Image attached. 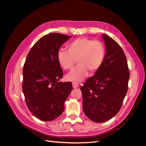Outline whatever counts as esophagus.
Masks as SVG:
<instances>
[{"label": "esophagus", "mask_w": 146, "mask_h": 146, "mask_svg": "<svg viewBox=\"0 0 146 146\" xmlns=\"http://www.w3.org/2000/svg\"><path fill=\"white\" fill-rule=\"evenodd\" d=\"M72 86H73L74 88H77L79 86L78 84L77 83H76V82H72Z\"/></svg>", "instance_id": "esophagus-1"}]
</instances>
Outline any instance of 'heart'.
Masks as SVG:
<instances>
[{
	"label": "heart",
	"mask_w": 146,
	"mask_h": 146,
	"mask_svg": "<svg viewBox=\"0 0 146 146\" xmlns=\"http://www.w3.org/2000/svg\"><path fill=\"white\" fill-rule=\"evenodd\" d=\"M67 50H60L57 60L64 70H72L76 63L78 64L72 72L67 75L68 80L80 82L88 74L94 73L102 64L105 56V48L99 41L87 38H78L67 45Z\"/></svg>",
	"instance_id": "obj_1"
}]
</instances>
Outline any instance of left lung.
<instances>
[{
    "instance_id": "left-lung-1",
    "label": "left lung",
    "mask_w": 146,
    "mask_h": 146,
    "mask_svg": "<svg viewBox=\"0 0 146 146\" xmlns=\"http://www.w3.org/2000/svg\"><path fill=\"white\" fill-rule=\"evenodd\" d=\"M104 62L94 76L80 88L83 111L90 120L104 122L114 117L120 110L128 90L130 73L122 48L106 34Z\"/></svg>"
}]
</instances>
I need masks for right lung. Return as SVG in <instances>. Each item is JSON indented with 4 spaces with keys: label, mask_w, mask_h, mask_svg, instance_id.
<instances>
[{
    "label": "right lung",
    "mask_w": 146,
    "mask_h": 146,
    "mask_svg": "<svg viewBox=\"0 0 146 146\" xmlns=\"http://www.w3.org/2000/svg\"><path fill=\"white\" fill-rule=\"evenodd\" d=\"M71 36L51 33L41 38L29 51L23 68V91L33 115L52 121L64 110V102L73 90L71 82H61L63 72L57 53Z\"/></svg>",
    "instance_id": "obj_1"
}]
</instances>
